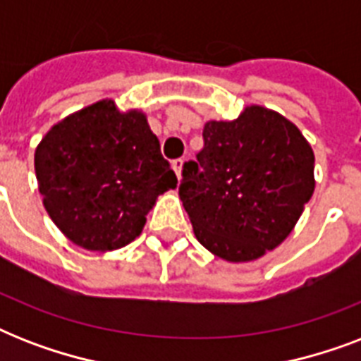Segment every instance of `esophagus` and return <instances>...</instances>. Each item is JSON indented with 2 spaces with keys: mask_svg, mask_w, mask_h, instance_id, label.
Listing matches in <instances>:
<instances>
[{
  "mask_svg": "<svg viewBox=\"0 0 361 361\" xmlns=\"http://www.w3.org/2000/svg\"><path fill=\"white\" fill-rule=\"evenodd\" d=\"M172 169H174V172H176V176H178V178H181V169H183V159H174V161H172Z\"/></svg>",
  "mask_w": 361,
  "mask_h": 361,
  "instance_id": "obj_1",
  "label": "esophagus"
}]
</instances>
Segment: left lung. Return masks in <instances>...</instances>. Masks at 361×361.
Listing matches in <instances>:
<instances>
[{"label": "left lung", "instance_id": "8db88e82", "mask_svg": "<svg viewBox=\"0 0 361 361\" xmlns=\"http://www.w3.org/2000/svg\"><path fill=\"white\" fill-rule=\"evenodd\" d=\"M202 136L180 183L195 236L223 260H257L290 234L313 197V149L296 125L264 106L208 121Z\"/></svg>", "mask_w": 361, "mask_h": 361}]
</instances>
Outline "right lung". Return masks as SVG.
Masks as SVG:
<instances>
[{
    "mask_svg": "<svg viewBox=\"0 0 361 361\" xmlns=\"http://www.w3.org/2000/svg\"><path fill=\"white\" fill-rule=\"evenodd\" d=\"M39 192L73 243L114 251L140 236L155 198L178 185L146 116L104 99L56 123L35 149Z\"/></svg>",
    "mask_w": 361,
    "mask_h": 361,
    "instance_id": "obj_1",
    "label": "right lung"
}]
</instances>
